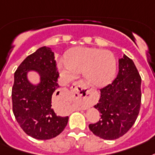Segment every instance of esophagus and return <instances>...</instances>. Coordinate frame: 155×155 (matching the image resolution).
Here are the masks:
<instances>
[{"label":"esophagus","instance_id":"esophagus-1","mask_svg":"<svg viewBox=\"0 0 155 155\" xmlns=\"http://www.w3.org/2000/svg\"><path fill=\"white\" fill-rule=\"evenodd\" d=\"M74 89L72 91V95L74 98L81 100L85 105L88 104V97H89V90L88 87L83 81H78L74 84Z\"/></svg>","mask_w":155,"mask_h":155}]
</instances>
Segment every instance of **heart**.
I'll return each instance as SVG.
<instances>
[{
	"label": "heart",
	"instance_id": "heart-1",
	"mask_svg": "<svg viewBox=\"0 0 155 155\" xmlns=\"http://www.w3.org/2000/svg\"><path fill=\"white\" fill-rule=\"evenodd\" d=\"M58 68L66 81L82 72L93 86L102 87L112 81L116 73V58L112 52L94 47H77L69 50L66 59L59 60Z\"/></svg>",
	"mask_w": 155,
	"mask_h": 155
}]
</instances>
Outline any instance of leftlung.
Listing matches in <instances>:
<instances>
[{
  "instance_id": "obj_1",
  "label": "left lung",
  "mask_w": 155,
  "mask_h": 155,
  "mask_svg": "<svg viewBox=\"0 0 155 155\" xmlns=\"http://www.w3.org/2000/svg\"><path fill=\"white\" fill-rule=\"evenodd\" d=\"M100 91L99 101L94 108L101 112V118L89 127L101 139H118L133 126L140 110L141 77L132 60L124 54L119 59L115 80Z\"/></svg>"
}]
</instances>
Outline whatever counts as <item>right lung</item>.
Segmentation results:
<instances>
[{
	"mask_svg": "<svg viewBox=\"0 0 155 155\" xmlns=\"http://www.w3.org/2000/svg\"><path fill=\"white\" fill-rule=\"evenodd\" d=\"M30 71L39 74L41 81L37 85L27 78ZM58 76L54 54L47 47H40L28 56L14 74L13 114L24 132L34 139L46 140L56 137L67 125L68 116H58L51 104L59 93Z\"/></svg>",
	"mask_w": 155,
	"mask_h": 155,
	"instance_id": "1",
	"label": "right lung"
}]
</instances>
